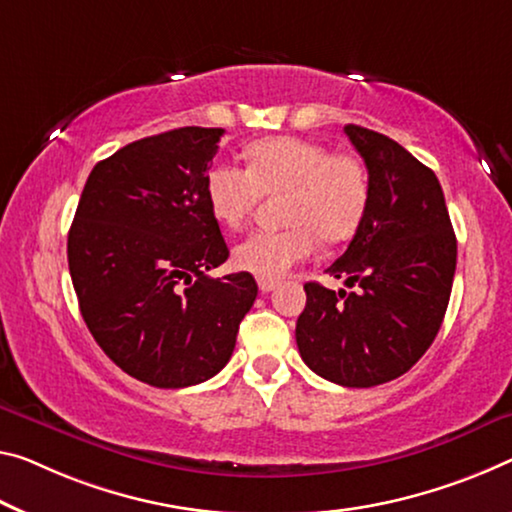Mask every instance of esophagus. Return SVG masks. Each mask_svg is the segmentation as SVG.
Masks as SVG:
<instances>
[{
  "label": "esophagus",
  "instance_id": "obj_1",
  "mask_svg": "<svg viewBox=\"0 0 512 512\" xmlns=\"http://www.w3.org/2000/svg\"><path fill=\"white\" fill-rule=\"evenodd\" d=\"M258 288H261V293H272V290L277 288V281H272V279H258Z\"/></svg>",
  "mask_w": 512,
  "mask_h": 512
}]
</instances>
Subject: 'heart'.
I'll return each instance as SVG.
<instances>
[{
    "mask_svg": "<svg viewBox=\"0 0 512 512\" xmlns=\"http://www.w3.org/2000/svg\"><path fill=\"white\" fill-rule=\"evenodd\" d=\"M286 194L283 231H254L233 249V263L258 279H281L306 261L316 242L350 240L364 222L371 183L364 162L302 137H270L247 148V169L219 162L206 176V199L219 224L238 229L261 196Z\"/></svg>",
    "mask_w": 512,
    "mask_h": 512,
    "instance_id": "b5f03b06",
    "label": "heart"
}]
</instances>
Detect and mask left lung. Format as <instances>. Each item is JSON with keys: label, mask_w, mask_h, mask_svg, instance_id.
Listing matches in <instances>:
<instances>
[{"label": "left lung", "mask_w": 512, "mask_h": 512, "mask_svg": "<svg viewBox=\"0 0 512 512\" xmlns=\"http://www.w3.org/2000/svg\"><path fill=\"white\" fill-rule=\"evenodd\" d=\"M345 135L364 157L371 199L345 254L325 272L357 290L306 283L295 338L313 373L368 389L410 371L435 341L458 242L435 171L380 132L350 123Z\"/></svg>", "instance_id": "8db88e82"}]
</instances>
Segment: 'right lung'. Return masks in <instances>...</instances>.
<instances>
[{"instance_id": "1", "label": "right lung", "mask_w": 512, "mask_h": 512, "mask_svg": "<svg viewBox=\"0 0 512 512\" xmlns=\"http://www.w3.org/2000/svg\"><path fill=\"white\" fill-rule=\"evenodd\" d=\"M222 128L144 137L98 162L68 233V270L102 352L157 389L206 382L231 359L258 286L208 277L229 247L206 199Z\"/></svg>"}]
</instances>
